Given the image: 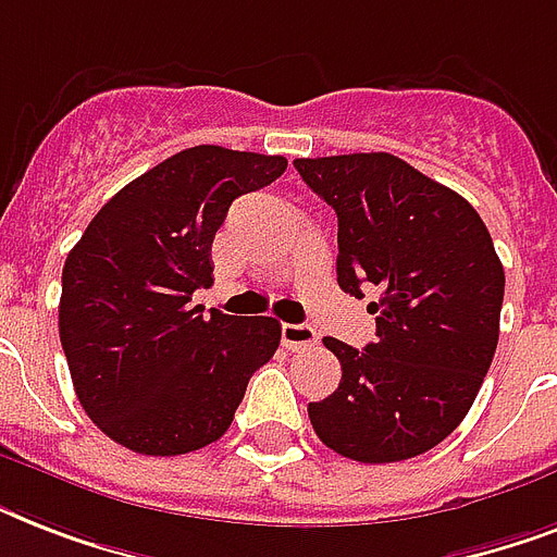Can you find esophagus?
Segmentation results:
<instances>
[{
  "label": "esophagus",
  "instance_id": "34e87169",
  "mask_svg": "<svg viewBox=\"0 0 557 557\" xmlns=\"http://www.w3.org/2000/svg\"><path fill=\"white\" fill-rule=\"evenodd\" d=\"M312 344H318V332L312 326H306V323H283V347L288 352L312 347Z\"/></svg>",
  "mask_w": 557,
  "mask_h": 557
}]
</instances>
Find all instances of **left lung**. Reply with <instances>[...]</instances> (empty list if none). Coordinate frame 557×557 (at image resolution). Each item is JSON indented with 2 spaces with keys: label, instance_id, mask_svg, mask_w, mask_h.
<instances>
[{
  "label": "left lung",
  "instance_id": "8db88e82",
  "mask_svg": "<svg viewBox=\"0 0 557 557\" xmlns=\"http://www.w3.org/2000/svg\"><path fill=\"white\" fill-rule=\"evenodd\" d=\"M338 213V286L367 306L375 341L361 352L323 338L338 389L309 401L326 448L356 462H401L454 433L492 367L506 274L471 205L389 152L297 159Z\"/></svg>",
  "mask_w": 557,
  "mask_h": 557
}]
</instances>
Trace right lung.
<instances>
[{"mask_svg": "<svg viewBox=\"0 0 557 557\" xmlns=\"http://www.w3.org/2000/svg\"><path fill=\"white\" fill-rule=\"evenodd\" d=\"M283 156L201 144L98 210L63 265L60 344L83 410L109 440L176 457L231 428L248 379L280 347L274 318H201L193 292L236 196L286 173Z\"/></svg>", "mask_w": 557, "mask_h": 557, "instance_id": "obj_1", "label": "right lung"}]
</instances>
